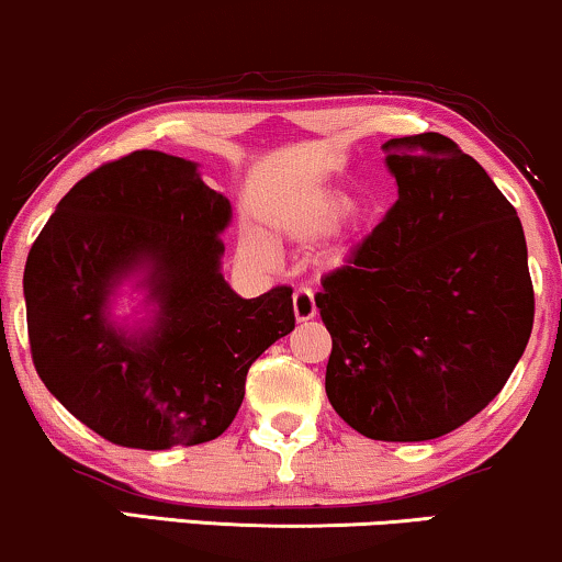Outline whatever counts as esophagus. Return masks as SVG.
<instances>
[{
    "instance_id": "34e87169",
    "label": "esophagus",
    "mask_w": 562,
    "mask_h": 562,
    "mask_svg": "<svg viewBox=\"0 0 562 562\" xmlns=\"http://www.w3.org/2000/svg\"><path fill=\"white\" fill-rule=\"evenodd\" d=\"M293 311L297 322H308V318L316 316V301L314 293L308 288H297L293 295Z\"/></svg>"
}]
</instances>
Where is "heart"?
<instances>
[{"mask_svg":"<svg viewBox=\"0 0 562 562\" xmlns=\"http://www.w3.org/2000/svg\"><path fill=\"white\" fill-rule=\"evenodd\" d=\"M345 210H347L345 196H339V194L322 196L314 207L308 210V215H305L301 233L303 236H322V233L331 231L334 225L339 223V217L345 215Z\"/></svg>","mask_w":562,"mask_h":562,"instance_id":"b5f03b06","label":"heart"}]
</instances>
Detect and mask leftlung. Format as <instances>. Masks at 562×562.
Masks as SVG:
<instances>
[{"label":"left lung","mask_w":562,"mask_h":562,"mask_svg":"<svg viewBox=\"0 0 562 562\" xmlns=\"http://www.w3.org/2000/svg\"><path fill=\"white\" fill-rule=\"evenodd\" d=\"M400 199L322 280L326 396L373 440L457 430L506 386L535 324L527 240L485 168L438 132L381 147Z\"/></svg>","instance_id":"8db88e82"}]
</instances>
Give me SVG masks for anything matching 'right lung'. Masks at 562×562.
<instances>
[{
    "label": "right lung",
    "instance_id": "1",
    "mask_svg": "<svg viewBox=\"0 0 562 562\" xmlns=\"http://www.w3.org/2000/svg\"><path fill=\"white\" fill-rule=\"evenodd\" d=\"M231 202L196 162L137 150L56 204L25 261L27 339L46 389L126 449L196 446L231 428L254 360L295 329L293 288L236 295L220 274ZM151 269L159 324L137 340L104 318L110 288Z\"/></svg>",
    "mask_w": 562,
    "mask_h": 562
}]
</instances>
